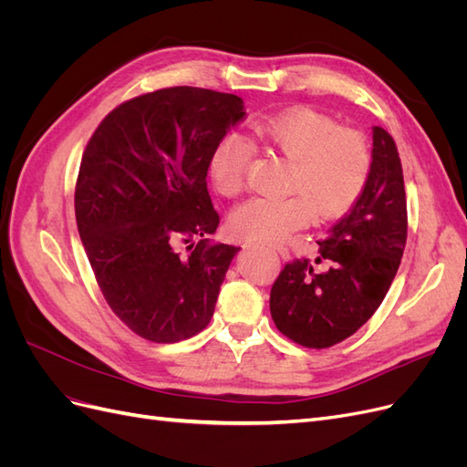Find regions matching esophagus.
I'll return each instance as SVG.
<instances>
[{
	"mask_svg": "<svg viewBox=\"0 0 467 467\" xmlns=\"http://www.w3.org/2000/svg\"><path fill=\"white\" fill-rule=\"evenodd\" d=\"M275 249L278 251V255H280L282 259H285V261L290 259V251H288L285 245H275Z\"/></svg>",
	"mask_w": 467,
	"mask_h": 467,
	"instance_id": "1",
	"label": "esophagus"
}]
</instances>
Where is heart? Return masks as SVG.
I'll return each instance as SVG.
<instances>
[{"mask_svg": "<svg viewBox=\"0 0 467 467\" xmlns=\"http://www.w3.org/2000/svg\"><path fill=\"white\" fill-rule=\"evenodd\" d=\"M253 140L265 150L290 161L285 189L294 192L280 199L255 196L235 206L230 214L234 235L257 242H280L298 232L312 218H337L352 208L368 182L372 153L358 130L338 124L309 109H294L257 120ZM251 160L249 146L235 136L223 138L210 158V179L222 196L244 191Z\"/></svg>", "mask_w": 467, "mask_h": 467, "instance_id": "b5f03b06", "label": "heart"}]
</instances>
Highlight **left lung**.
<instances>
[{"mask_svg": "<svg viewBox=\"0 0 467 467\" xmlns=\"http://www.w3.org/2000/svg\"><path fill=\"white\" fill-rule=\"evenodd\" d=\"M407 239L401 160L393 138L372 129V169L360 199L317 242L316 265L288 263L271 290V316L282 335L309 348L345 341L368 321L398 273Z\"/></svg>", "mask_w": 467, "mask_h": 467, "instance_id": "1", "label": "left lung"}]
</instances>
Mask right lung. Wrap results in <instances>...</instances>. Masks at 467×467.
Wrapping results in <instances>:
<instances>
[{"instance_id":"1","label":"right lung","mask_w":467,"mask_h":467,"mask_svg":"<svg viewBox=\"0 0 467 467\" xmlns=\"http://www.w3.org/2000/svg\"><path fill=\"white\" fill-rule=\"evenodd\" d=\"M244 109L237 95L201 88L146 93L109 112L83 151V249L112 312L148 341H182L214 314L239 247L210 244L220 216L206 175ZM177 243L190 244L187 256Z\"/></svg>"}]
</instances>
